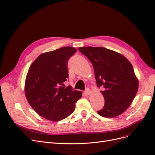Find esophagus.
<instances>
[{"label":"esophagus","instance_id":"esophagus-1","mask_svg":"<svg viewBox=\"0 0 155 155\" xmlns=\"http://www.w3.org/2000/svg\"><path fill=\"white\" fill-rule=\"evenodd\" d=\"M85 93L86 94V95L88 96V95H89V94H91V91H90V89H89L88 88H87L85 89Z\"/></svg>","mask_w":155,"mask_h":155}]
</instances>
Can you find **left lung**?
<instances>
[{
    "mask_svg": "<svg viewBox=\"0 0 155 155\" xmlns=\"http://www.w3.org/2000/svg\"><path fill=\"white\" fill-rule=\"evenodd\" d=\"M94 70L97 86L102 87L105 99L98 114L113 118L122 114L133 101L138 89V80L133 65L121 55L104 47H79Z\"/></svg>",
    "mask_w": 155,
    "mask_h": 155,
    "instance_id": "1",
    "label": "left lung"
}]
</instances>
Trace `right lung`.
Segmentation results:
<instances>
[{
    "mask_svg": "<svg viewBox=\"0 0 155 155\" xmlns=\"http://www.w3.org/2000/svg\"><path fill=\"white\" fill-rule=\"evenodd\" d=\"M70 46L41 54L30 65L25 92L29 104L37 114L54 121L67 118L75 110L81 91L64 87L68 78V61L76 52Z\"/></svg>",
    "mask_w": 155,
    "mask_h": 155,
    "instance_id": "right-lung-1",
    "label": "right lung"
}]
</instances>
